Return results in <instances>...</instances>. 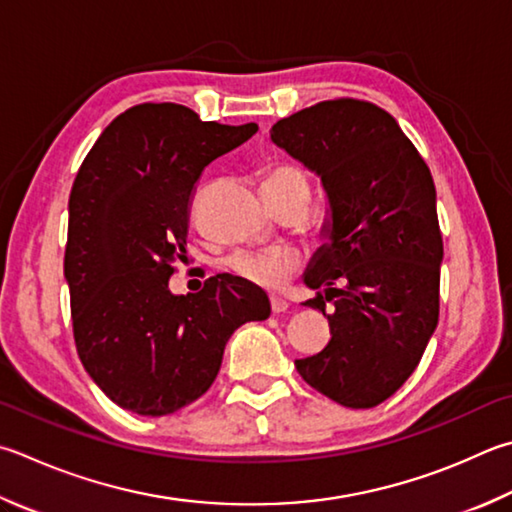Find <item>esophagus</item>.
<instances>
[{
    "label": "esophagus",
    "mask_w": 512,
    "mask_h": 512,
    "mask_svg": "<svg viewBox=\"0 0 512 512\" xmlns=\"http://www.w3.org/2000/svg\"><path fill=\"white\" fill-rule=\"evenodd\" d=\"M288 309V302L280 295H271V311L273 313H284Z\"/></svg>",
    "instance_id": "34e87169"
}]
</instances>
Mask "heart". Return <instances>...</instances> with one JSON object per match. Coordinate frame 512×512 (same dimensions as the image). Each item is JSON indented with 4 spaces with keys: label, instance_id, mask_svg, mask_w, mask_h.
<instances>
[{
    "label": "heart",
    "instance_id": "heart-1",
    "mask_svg": "<svg viewBox=\"0 0 512 512\" xmlns=\"http://www.w3.org/2000/svg\"><path fill=\"white\" fill-rule=\"evenodd\" d=\"M264 192L271 199L309 194V179L293 163H275L264 172ZM302 264V253L293 246L239 250L230 257V271L241 280L264 288H280Z\"/></svg>",
    "mask_w": 512,
    "mask_h": 512
}]
</instances>
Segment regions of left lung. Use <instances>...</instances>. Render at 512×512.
I'll use <instances>...</instances> for the list:
<instances>
[{
  "mask_svg": "<svg viewBox=\"0 0 512 512\" xmlns=\"http://www.w3.org/2000/svg\"><path fill=\"white\" fill-rule=\"evenodd\" d=\"M271 138L322 179L331 244L313 257L306 306L331 340L295 360L331 401L367 410L412 376L439 322L443 239L430 167L394 116L358 98L322 100L277 120Z\"/></svg>",
  "mask_w": 512,
  "mask_h": 512,
  "instance_id": "1",
  "label": "left lung"
}]
</instances>
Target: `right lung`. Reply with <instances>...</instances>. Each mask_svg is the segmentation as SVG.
Instances as JSON below:
<instances>
[{"mask_svg": "<svg viewBox=\"0 0 512 512\" xmlns=\"http://www.w3.org/2000/svg\"><path fill=\"white\" fill-rule=\"evenodd\" d=\"M255 132V123L143 102L111 120L80 165L64 248L73 340L87 374L123 410L165 416L197 401L235 329L271 315L262 288L228 273L199 293L167 286L185 259L194 183Z\"/></svg>", "mask_w": 512, "mask_h": 512, "instance_id": "obj_1", "label": "right lung"}]
</instances>
